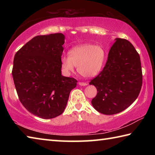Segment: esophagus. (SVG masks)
Returning <instances> with one entry per match:
<instances>
[{
    "label": "esophagus",
    "instance_id": "obj_1",
    "mask_svg": "<svg viewBox=\"0 0 155 155\" xmlns=\"http://www.w3.org/2000/svg\"><path fill=\"white\" fill-rule=\"evenodd\" d=\"M78 85H81V86H86L88 85L87 83H83V82H79L78 83Z\"/></svg>",
    "mask_w": 155,
    "mask_h": 155
}]
</instances>
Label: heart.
I'll return each mask as SVG.
<instances>
[{"label":"heart","mask_w":155,"mask_h":155,"mask_svg":"<svg viewBox=\"0 0 155 155\" xmlns=\"http://www.w3.org/2000/svg\"><path fill=\"white\" fill-rule=\"evenodd\" d=\"M105 51L101 46L81 44L72 48L68 56L61 59L63 69L70 74L77 66V71L85 78H93L101 72L105 60Z\"/></svg>","instance_id":"b5f03b06"}]
</instances>
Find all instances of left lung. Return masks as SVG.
<instances>
[{
	"mask_svg": "<svg viewBox=\"0 0 155 155\" xmlns=\"http://www.w3.org/2000/svg\"><path fill=\"white\" fill-rule=\"evenodd\" d=\"M110 48L105 66L90 85L97 89L91 104L105 115L122 112L134 102L142 86L140 57L125 39L116 38Z\"/></svg>",
	"mask_w": 155,
	"mask_h": 155,
	"instance_id": "obj_1",
	"label": "left lung"
}]
</instances>
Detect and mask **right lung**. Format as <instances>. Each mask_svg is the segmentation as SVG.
<instances>
[{"label":"right lung","mask_w":155,"mask_h":155,"mask_svg":"<svg viewBox=\"0 0 155 155\" xmlns=\"http://www.w3.org/2000/svg\"><path fill=\"white\" fill-rule=\"evenodd\" d=\"M62 33L38 35L15 54L12 76L22 105L34 115L54 118L65 110L70 93L77 86L74 78L61 75Z\"/></svg>","instance_id":"add662e5"}]
</instances>
